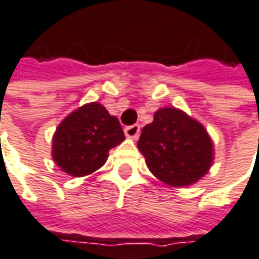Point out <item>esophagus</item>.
Returning <instances> with one entry per match:
<instances>
[{
    "mask_svg": "<svg viewBox=\"0 0 259 259\" xmlns=\"http://www.w3.org/2000/svg\"><path fill=\"white\" fill-rule=\"evenodd\" d=\"M124 135L129 139H138L141 135V126L139 124H132V126H126L124 127Z\"/></svg>",
    "mask_w": 259,
    "mask_h": 259,
    "instance_id": "obj_1",
    "label": "esophagus"
}]
</instances>
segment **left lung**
<instances>
[{"instance_id": "left-lung-1", "label": "left lung", "mask_w": 259, "mask_h": 259, "mask_svg": "<svg viewBox=\"0 0 259 259\" xmlns=\"http://www.w3.org/2000/svg\"><path fill=\"white\" fill-rule=\"evenodd\" d=\"M138 148L155 177L174 187L190 186L206 174L213 143L206 129L178 108H161L142 129Z\"/></svg>"}]
</instances>
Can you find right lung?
Masks as SVG:
<instances>
[{
	"label": "right lung",
	"instance_id": "right-lung-1",
	"mask_svg": "<svg viewBox=\"0 0 259 259\" xmlns=\"http://www.w3.org/2000/svg\"><path fill=\"white\" fill-rule=\"evenodd\" d=\"M124 141L117 117L98 103L85 104L63 120L53 136V159L66 174L84 177L103 166L108 151Z\"/></svg>",
	"mask_w": 259,
	"mask_h": 259
}]
</instances>
